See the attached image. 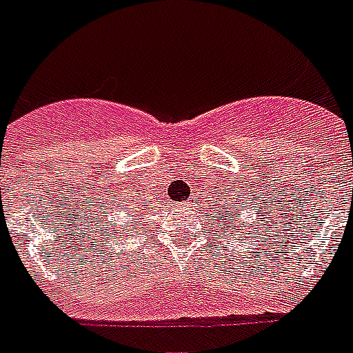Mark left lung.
Instances as JSON below:
<instances>
[{"label":"left lung","mask_w":353,"mask_h":353,"mask_svg":"<svg viewBox=\"0 0 353 353\" xmlns=\"http://www.w3.org/2000/svg\"><path fill=\"white\" fill-rule=\"evenodd\" d=\"M250 204H252V208H255V202H250ZM252 208H248L246 205V196H244V194L236 193V191L233 190V194H224V199H219L216 202H213V205L210 208V210L213 211V219H211V222L225 224V228L233 231V233H236L239 228H248V230L253 228V231H255V224H250L248 221H242L241 216H239L241 211H248L252 210ZM262 210H264V208H261V211ZM256 216H259V213H256ZM228 218L230 219V223L227 222ZM246 219H250V215H248ZM231 223L234 225L231 226ZM211 228H213V225H211ZM244 235H246V233H244Z\"/></svg>","instance_id":"1"}]
</instances>
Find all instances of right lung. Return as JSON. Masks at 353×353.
Here are the masks:
<instances>
[{
  "label": "right lung",
  "mask_w": 353,
  "mask_h": 353,
  "mask_svg": "<svg viewBox=\"0 0 353 353\" xmlns=\"http://www.w3.org/2000/svg\"><path fill=\"white\" fill-rule=\"evenodd\" d=\"M122 210H123V208H122ZM125 210H129V211H132V210H134V208H132V205H131V208H125ZM134 222H137V221H134ZM134 222H128V224H125V225H120V230H122V233H123V231H125V228H129V225H131V224H134ZM112 233H117V228H112ZM107 236H109V233H107Z\"/></svg>",
  "instance_id": "add662e5"
}]
</instances>
